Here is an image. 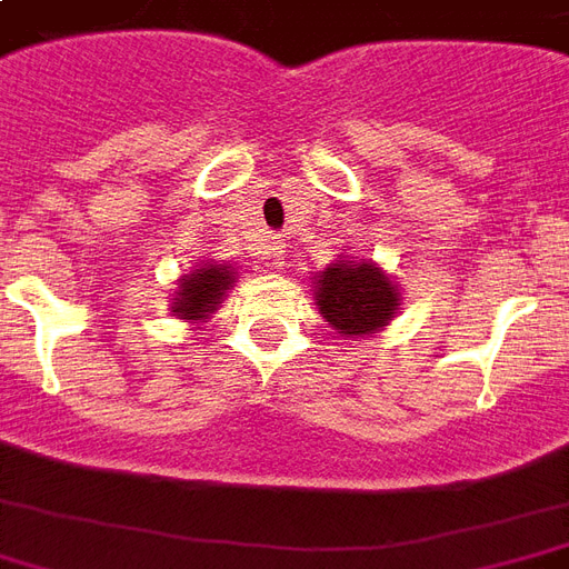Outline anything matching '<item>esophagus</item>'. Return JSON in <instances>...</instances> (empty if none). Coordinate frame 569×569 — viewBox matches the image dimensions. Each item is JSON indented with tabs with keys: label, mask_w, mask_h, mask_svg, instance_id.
Wrapping results in <instances>:
<instances>
[{
	"label": "esophagus",
	"mask_w": 569,
	"mask_h": 569,
	"mask_svg": "<svg viewBox=\"0 0 569 569\" xmlns=\"http://www.w3.org/2000/svg\"><path fill=\"white\" fill-rule=\"evenodd\" d=\"M264 259H268V264H271V268H283L286 243H271V247H268V252H264Z\"/></svg>",
	"instance_id": "34e87169"
}]
</instances>
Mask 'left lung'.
<instances>
[{"instance_id":"obj_1","label":"left lung","mask_w":569,"mask_h":569,"mask_svg":"<svg viewBox=\"0 0 569 569\" xmlns=\"http://www.w3.org/2000/svg\"><path fill=\"white\" fill-rule=\"evenodd\" d=\"M313 301L343 340L370 338L401 310V289L377 262L340 256L313 273Z\"/></svg>"}]
</instances>
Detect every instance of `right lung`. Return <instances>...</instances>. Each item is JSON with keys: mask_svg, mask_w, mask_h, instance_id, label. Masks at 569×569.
Returning <instances> with one entry per match:
<instances>
[{"mask_svg": "<svg viewBox=\"0 0 569 569\" xmlns=\"http://www.w3.org/2000/svg\"><path fill=\"white\" fill-rule=\"evenodd\" d=\"M238 283V271L229 262L196 264L189 273H180L178 289L171 298V317L187 319V322H208L210 313L222 307V298L231 286Z\"/></svg>", "mask_w": 569, "mask_h": 569, "instance_id": "1", "label": "right lung"}]
</instances>
